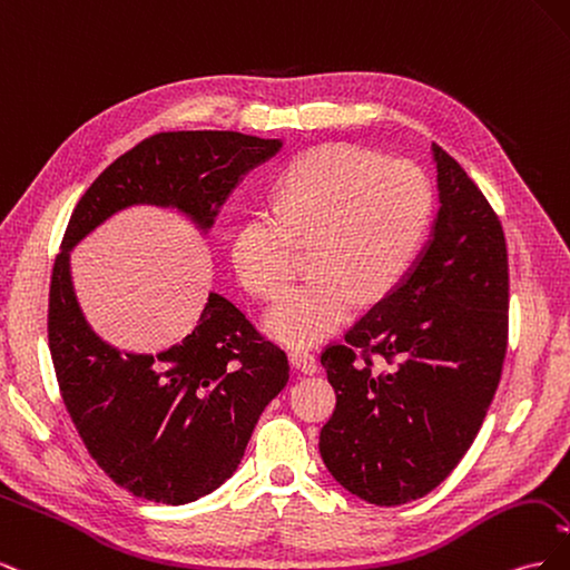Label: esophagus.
<instances>
[{
    "label": "esophagus",
    "instance_id": "1",
    "mask_svg": "<svg viewBox=\"0 0 570 570\" xmlns=\"http://www.w3.org/2000/svg\"><path fill=\"white\" fill-rule=\"evenodd\" d=\"M289 366L295 368V371H299V373H304V375L318 373V361H316V356L306 354V352H292V354H289Z\"/></svg>",
    "mask_w": 570,
    "mask_h": 570
}]
</instances>
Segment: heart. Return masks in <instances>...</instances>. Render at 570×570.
Instances as JSON below:
<instances>
[{
    "instance_id": "1",
    "label": "heart",
    "mask_w": 570,
    "mask_h": 570,
    "mask_svg": "<svg viewBox=\"0 0 570 570\" xmlns=\"http://www.w3.org/2000/svg\"><path fill=\"white\" fill-rule=\"evenodd\" d=\"M275 209L254 212L235 228L233 266L254 295L278 297L295 275L297 239H316L314 278L266 314L275 340L312 347L347 325L361 299L381 302L406 278L433 218V187L411 164L321 145L285 168Z\"/></svg>"
}]
</instances>
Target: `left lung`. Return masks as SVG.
<instances>
[{
	"label": "left lung",
	"instance_id": "8db88e82",
	"mask_svg": "<svg viewBox=\"0 0 570 570\" xmlns=\"http://www.w3.org/2000/svg\"><path fill=\"white\" fill-rule=\"evenodd\" d=\"M440 212L406 278L321 356L337 394L318 450L340 485L375 507L421 499L469 452L497 392L509 333L502 223L433 145ZM354 348L391 371L358 365Z\"/></svg>",
	"mask_w": 570,
	"mask_h": 570
}]
</instances>
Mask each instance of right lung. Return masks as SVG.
I'll use <instances>...</instances> for the list:
<instances>
[{"label":"right lung","mask_w":570,"mask_h":570,"mask_svg":"<svg viewBox=\"0 0 570 570\" xmlns=\"http://www.w3.org/2000/svg\"><path fill=\"white\" fill-rule=\"evenodd\" d=\"M281 147L230 130L151 135L90 185L68 220L49 287V352L85 446L135 497L180 507L220 488L287 385V356L218 292L180 342L157 354L118 350L82 314L71 252L130 206L174 209L206 235L233 189Z\"/></svg>","instance_id":"obj_1"}]
</instances>
